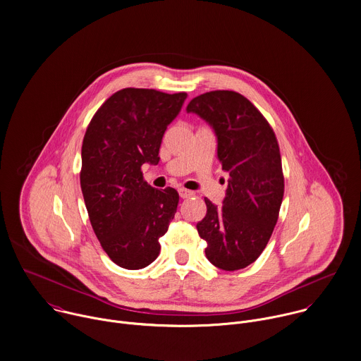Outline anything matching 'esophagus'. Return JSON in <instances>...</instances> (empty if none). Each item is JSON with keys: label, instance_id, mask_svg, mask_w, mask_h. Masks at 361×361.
<instances>
[{"label": "esophagus", "instance_id": "obj_1", "mask_svg": "<svg viewBox=\"0 0 361 361\" xmlns=\"http://www.w3.org/2000/svg\"><path fill=\"white\" fill-rule=\"evenodd\" d=\"M179 196H180L182 199H188V197L193 196V192H192V190H188V189L180 188V189H179Z\"/></svg>", "mask_w": 361, "mask_h": 361}]
</instances>
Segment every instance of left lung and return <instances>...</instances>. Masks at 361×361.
Returning a JSON list of instances; mask_svg holds the SVG:
<instances>
[{
    "label": "left lung",
    "instance_id": "1",
    "mask_svg": "<svg viewBox=\"0 0 361 361\" xmlns=\"http://www.w3.org/2000/svg\"><path fill=\"white\" fill-rule=\"evenodd\" d=\"M186 111L212 127L217 158L230 176L223 206L204 199L207 213L196 224L206 257L224 271L245 268L264 251L278 220L283 197L278 141L264 116L235 92L200 94Z\"/></svg>",
    "mask_w": 361,
    "mask_h": 361
}]
</instances>
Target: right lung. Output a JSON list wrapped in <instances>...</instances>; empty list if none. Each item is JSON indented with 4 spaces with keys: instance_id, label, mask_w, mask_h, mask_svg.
<instances>
[{
    "instance_id": "obj_1",
    "label": "right lung",
    "mask_w": 361,
    "mask_h": 361,
    "mask_svg": "<svg viewBox=\"0 0 361 361\" xmlns=\"http://www.w3.org/2000/svg\"><path fill=\"white\" fill-rule=\"evenodd\" d=\"M186 97L123 89L97 110L85 134L80 186L86 209L103 250L121 268L154 262L175 217L178 192L148 185L141 166L159 162L162 137Z\"/></svg>"
}]
</instances>
